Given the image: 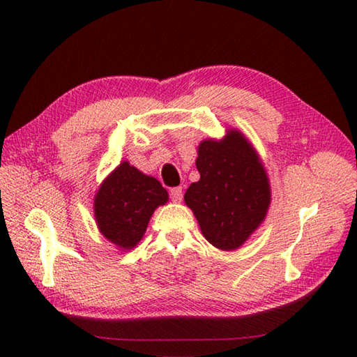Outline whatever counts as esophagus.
Masks as SVG:
<instances>
[{"instance_id":"obj_1","label":"esophagus","mask_w":357,"mask_h":357,"mask_svg":"<svg viewBox=\"0 0 357 357\" xmlns=\"http://www.w3.org/2000/svg\"><path fill=\"white\" fill-rule=\"evenodd\" d=\"M170 198L173 202H181L183 201V188L174 187L170 190Z\"/></svg>"}]
</instances>
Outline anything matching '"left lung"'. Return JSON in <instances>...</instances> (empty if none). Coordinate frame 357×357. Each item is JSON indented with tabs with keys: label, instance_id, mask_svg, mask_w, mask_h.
Returning a JSON list of instances; mask_svg holds the SVG:
<instances>
[{
	"label": "left lung",
	"instance_id": "left-lung-1",
	"mask_svg": "<svg viewBox=\"0 0 357 357\" xmlns=\"http://www.w3.org/2000/svg\"><path fill=\"white\" fill-rule=\"evenodd\" d=\"M196 167L201 178L184 201L211 245L233 252L259 229L271 202L268 174L253 144L236 128L222 139L199 142Z\"/></svg>",
	"mask_w": 357,
	"mask_h": 357
}]
</instances>
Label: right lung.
<instances>
[{
	"mask_svg": "<svg viewBox=\"0 0 357 357\" xmlns=\"http://www.w3.org/2000/svg\"><path fill=\"white\" fill-rule=\"evenodd\" d=\"M169 201V193L153 176L128 161L105 178L93 199L98 230L119 250H132L142 239L151 215Z\"/></svg>",
	"mask_w": 357,
	"mask_h": 357,
	"instance_id": "1",
	"label": "right lung"
}]
</instances>
